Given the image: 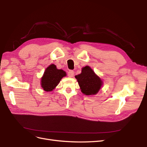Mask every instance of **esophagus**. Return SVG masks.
<instances>
[{"instance_id": "34e87169", "label": "esophagus", "mask_w": 147, "mask_h": 147, "mask_svg": "<svg viewBox=\"0 0 147 147\" xmlns=\"http://www.w3.org/2000/svg\"><path fill=\"white\" fill-rule=\"evenodd\" d=\"M74 75V72L73 70H69L68 73V76L69 78H73Z\"/></svg>"}]
</instances>
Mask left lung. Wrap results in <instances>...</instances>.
<instances>
[{"instance_id": "8db88e82", "label": "left lung", "mask_w": 147, "mask_h": 147, "mask_svg": "<svg viewBox=\"0 0 147 147\" xmlns=\"http://www.w3.org/2000/svg\"><path fill=\"white\" fill-rule=\"evenodd\" d=\"M81 91L85 95L96 94L103 84L100 78L97 76L89 66L83 67L82 73L75 76Z\"/></svg>"}]
</instances>
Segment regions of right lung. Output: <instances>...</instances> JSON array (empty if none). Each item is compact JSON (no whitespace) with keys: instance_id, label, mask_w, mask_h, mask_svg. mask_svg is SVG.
<instances>
[{"instance_id":"obj_1","label":"right lung","mask_w":147,"mask_h":147,"mask_svg":"<svg viewBox=\"0 0 147 147\" xmlns=\"http://www.w3.org/2000/svg\"><path fill=\"white\" fill-rule=\"evenodd\" d=\"M62 69H58L55 65L51 64L45 69L41 79V86L45 91H53L59 84L62 78L66 76Z\"/></svg>"}]
</instances>
